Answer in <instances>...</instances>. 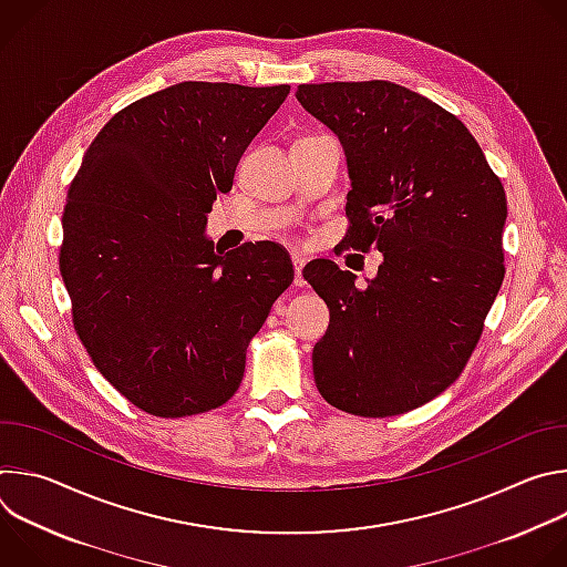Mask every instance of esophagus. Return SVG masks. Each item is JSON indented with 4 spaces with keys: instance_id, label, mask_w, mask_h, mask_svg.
I'll use <instances>...</instances> for the list:
<instances>
[{
    "instance_id": "34e87169",
    "label": "esophagus",
    "mask_w": 567,
    "mask_h": 567,
    "mask_svg": "<svg viewBox=\"0 0 567 567\" xmlns=\"http://www.w3.org/2000/svg\"><path fill=\"white\" fill-rule=\"evenodd\" d=\"M291 260H293V267H296V287H305V280H302V267H305V262H307V258L302 256V254H293L291 256Z\"/></svg>"
}]
</instances>
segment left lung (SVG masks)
I'll list each match as a JSON object with an SVG mask.
<instances>
[{"label": "left lung", "mask_w": 567, "mask_h": 567, "mask_svg": "<svg viewBox=\"0 0 567 567\" xmlns=\"http://www.w3.org/2000/svg\"><path fill=\"white\" fill-rule=\"evenodd\" d=\"M341 141L352 190L341 249L383 254L377 278L311 260L330 307L313 381L334 409L392 417L444 392L475 350L505 278L507 197L460 118L388 80L298 85Z\"/></svg>", "instance_id": "1"}]
</instances>
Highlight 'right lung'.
Masks as SVG:
<instances>
[{
    "label": "right lung",
    "instance_id": "add662e5",
    "mask_svg": "<svg viewBox=\"0 0 567 567\" xmlns=\"http://www.w3.org/2000/svg\"><path fill=\"white\" fill-rule=\"evenodd\" d=\"M287 94L193 80L154 92L110 118L71 182L60 274L73 328L99 372L154 417L226 403L293 280L276 241L221 254L204 233Z\"/></svg>",
    "mask_w": 567,
    "mask_h": 567
}]
</instances>
